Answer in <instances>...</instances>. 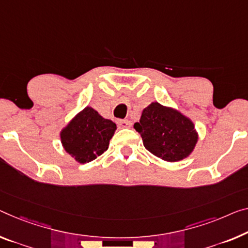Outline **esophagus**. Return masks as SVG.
Segmentation results:
<instances>
[{"mask_svg": "<svg viewBox=\"0 0 248 248\" xmlns=\"http://www.w3.org/2000/svg\"><path fill=\"white\" fill-rule=\"evenodd\" d=\"M117 125H119V126L122 128H125V127L131 126V123H129V121H127V120H119L117 121Z\"/></svg>", "mask_w": 248, "mask_h": 248, "instance_id": "1", "label": "esophagus"}]
</instances>
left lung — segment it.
<instances>
[{
	"mask_svg": "<svg viewBox=\"0 0 248 248\" xmlns=\"http://www.w3.org/2000/svg\"><path fill=\"white\" fill-rule=\"evenodd\" d=\"M134 128L140 134L144 147L167 162L187 157L199 140L194 123L188 117L157 102L143 109Z\"/></svg>",
	"mask_w": 248,
	"mask_h": 248,
	"instance_id": "obj_1",
	"label": "left lung"
}]
</instances>
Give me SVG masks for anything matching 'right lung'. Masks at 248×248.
I'll list each match as a JSON object with an SVG mask.
<instances>
[{
  "instance_id": "right-lung-1",
  "label": "right lung",
  "mask_w": 248,
  "mask_h": 248,
  "mask_svg": "<svg viewBox=\"0 0 248 248\" xmlns=\"http://www.w3.org/2000/svg\"><path fill=\"white\" fill-rule=\"evenodd\" d=\"M115 129L114 122L86 106L62 129L61 142L76 162L89 163L108 150Z\"/></svg>"
}]
</instances>
